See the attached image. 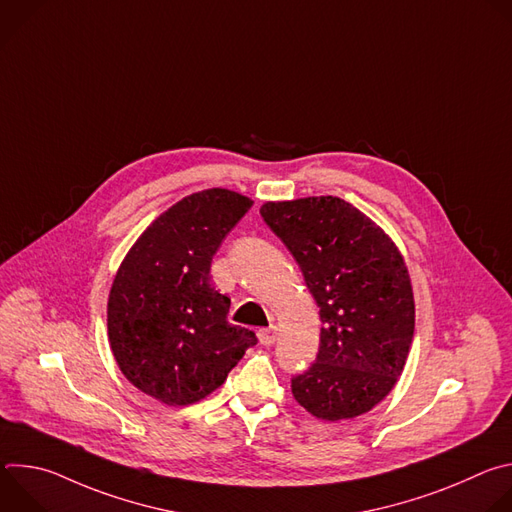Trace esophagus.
I'll return each instance as SVG.
<instances>
[{"mask_svg": "<svg viewBox=\"0 0 512 512\" xmlns=\"http://www.w3.org/2000/svg\"><path fill=\"white\" fill-rule=\"evenodd\" d=\"M275 336H277L275 326H269V328H261V330H259V342H261L263 346H271V344L275 342Z\"/></svg>", "mask_w": 512, "mask_h": 512, "instance_id": "esophagus-1", "label": "esophagus"}]
</instances>
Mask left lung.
I'll use <instances>...</instances> for the list:
<instances>
[{
  "label": "left lung",
  "mask_w": 512,
  "mask_h": 512,
  "mask_svg": "<svg viewBox=\"0 0 512 512\" xmlns=\"http://www.w3.org/2000/svg\"><path fill=\"white\" fill-rule=\"evenodd\" d=\"M320 308V348L291 393L338 421L371 411L403 373L415 330L409 273L395 243L350 202L310 196L261 206Z\"/></svg>",
  "instance_id": "1"
}]
</instances>
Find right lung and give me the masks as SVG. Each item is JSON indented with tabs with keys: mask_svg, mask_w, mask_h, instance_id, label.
I'll return each mask as SVG.
<instances>
[{
	"mask_svg": "<svg viewBox=\"0 0 512 512\" xmlns=\"http://www.w3.org/2000/svg\"><path fill=\"white\" fill-rule=\"evenodd\" d=\"M253 200L225 188L190 194L160 214L123 259L109 294L107 328L121 373L166 405H190L221 387L249 328L227 320L231 298L214 289L210 263Z\"/></svg>",
	"mask_w": 512,
	"mask_h": 512,
	"instance_id": "add662e5",
	"label": "right lung"
}]
</instances>
